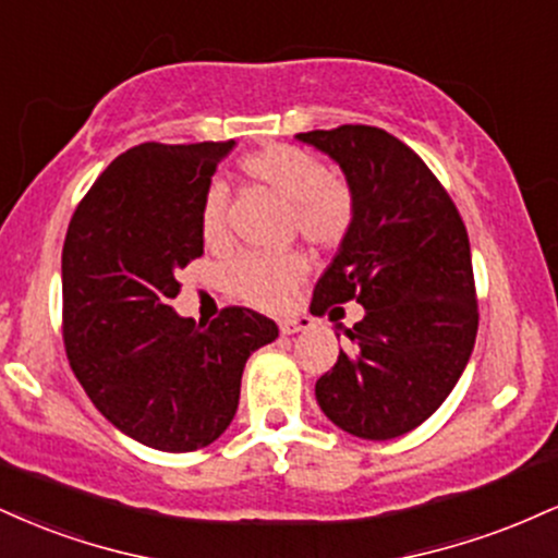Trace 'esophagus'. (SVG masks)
Instances as JSON below:
<instances>
[{
  "label": "esophagus",
  "mask_w": 558,
  "mask_h": 558,
  "mask_svg": "<svg viewBox=\"0 0 558 558\" xmlns=\"http://www.w3.org/2000/svg\"><path fill=\"white\" fill-rule=\"evenodd\" d=\"M310 328H312L310 317H286V319H280V332H283V336H296V332H304Z\"/></svg>",
  "instance_id": "obj_1"
}]
</instances>
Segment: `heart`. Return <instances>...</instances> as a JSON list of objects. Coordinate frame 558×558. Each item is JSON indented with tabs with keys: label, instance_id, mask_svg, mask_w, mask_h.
<instances>
[{
	"label": "heart",
	"instance_id": "1",
	"mask_svg": "<svg viewBox=\"0 0 558 558\" xmlns=\"http://www.w3.org/2000/svg\"><path fill=\"white\" fill-rule=\"evenodd\" d=\"M243 172L262 189L291 207L299 233L317 246H332L349 233L354 220V198L341 181L328 175L317 157L293 146H267L243 159ZM226 185L213 183L202 202V233L207 243L226 235ZM306 275L301 254L280 257H239L228 265L226 286L246 304L275 310L283 306Z\"/></svg>",
	"mask_w": 558,
	"mask_h": 558
}]
</instances>
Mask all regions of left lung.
<instances>
[{"mask_svg": "<svg viewBox=\"0 0 558 558\" xmlns=\"http://www.w3.org/2000/svg\"><path fill=\"white\" fill-rule=\"evenodd\" d=\"M338 165L354 220L315 286L312 315L354 299L364 317L317 380L319 409L364 440L422 425L462 377L477 336L466 228L438 178L373 125L296 133ZM338 310V306H336Z\"/></svg>", "mask_w": 558, "mask_h": 558, "instance_id": "obj_1", "label": "left lung"}]
</instances>
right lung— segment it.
I'll use <instances>...</instances> for the list:
<instances>
[{"label":"right lung","instance_id":"add662e5","mask_svg":"<svg viewBox=\"0 0 558 558\" xmlns=\"http://www.w3.org/2000/svg\"><path fill=\"white\" fill-rule=\"evenodd\" d=\"M226 144H141L96 178L62 246L68 360L128 438L183 453L228 430L246 360L278 325L228 306L202 325L170 306L178 270L204 254L202 202Z\"/></svg>","mask_w":558,"mask_h":558}]
</instances>
